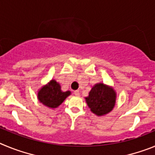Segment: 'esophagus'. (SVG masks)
Here are the masks:
<instances>
[{"label": "esophagus", "instance_id": "1", "mask_svg": "<svg viewBox=\"0 0 155 155\" xmlns=\"http://www.w3.org/2000/svg\"><path fill=\"white\" fill-rule=\"evenodd\" d=\"M74 94L76 96H79V95H80V91H78V90H76V91H74Z\"/></svg>", "mask_w": 155, "mask_h": 155}]
</instances>
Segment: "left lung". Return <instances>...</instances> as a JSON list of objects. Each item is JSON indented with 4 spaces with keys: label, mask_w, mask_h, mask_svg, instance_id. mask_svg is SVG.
<instances>
[{
    "label": "left lung",
    "mask_w": 155,
    "mask_h": 155,
    "mask_svg": "<svg viewBox=\"0 0 155 155\" xmlns=\"http://www.w3.org/2000/svg\"><path fill=\"white\" fill-rule=\"evenodd\" d=\"M85 99L93 113L102 116L109 113L114 107L116 92L113 88L99 83L91 88L89 95Z\"/></svg>",
    "instance_id": "8db88e82"
}]
</instances>
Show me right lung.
<instances>
[{"label":"right lung","mask_w":155,"mask_h":155,"mask_svg":"<svg viewBox=\"0 0 155 155\" xmlns=\"http://www.w3.org/2000/svg\"><path fill=\"white\" fill-rule=\"evenodd\" d=\"M71 94V91H62L61 86L56 81L52 80L46 86L42 87L38 93L39 102L50 108H57Z\"/></svg>","instance_id":"obj_1"}]
</instances>
